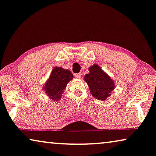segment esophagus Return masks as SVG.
Instances as JSON below:
<instances>
[{"label": "esophagus", "mask_w": 156, "mask_h": 156, "mask_svg": "<svg viewBox=\"0 0 156 156\" xmlns=\"http://www.w3.org/2000/svg\"><path fill=\"white\" fill-rule=\"evenodd\" d=\"M81 76V74L80 73H76L75 74V77L77 78H80Z\"/></svg>", "instance_id": "34e87169"}]
</instances>
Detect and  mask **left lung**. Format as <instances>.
<instances>
[{
  "label": "left lung",
  "mask_w": 156,
  "mask_h": 156,
  "mask_svg": "<svg viewBox=\"0 0 156 156\" xmlns=\"http://www.w3.org/2000/svg\"><path fill=\"white\" fill-rule=\"evenodd\" d=\"M89 71L90 73L85 76V81L89 86L91 94L99 100H105L114 90V83L98 65H93Z\"/></svg>",
  "instance_id": "obj_1"
}]
</instances>
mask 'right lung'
<instances>
[{
    "label": "right lung",
    "instance_id": "right-lung-1",
    "mask_svg": "<svg viewBox=\"0 0 156 156\" xmlns=\"http://www.w3.org/2000/svg\"><path fill=\"white\" fill-rule=\"evenodd\" d=\"M73 74L69 70L61 67H55L52 71L50 77L46 83L44 90L52 101H58L62 97L63 90L68 83L73 78Z\"/></svg>",
    "mask_w": 156,
    "mask_h": 156
}]
</instances>
